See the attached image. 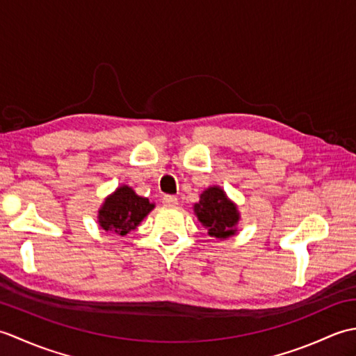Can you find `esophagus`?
<instances>
[{"label": "esophagus", "mask_w": 356, "mask_h": 356, "mask_svg": "<svg viewBox=\"0 0 356 356\" xmlns=\"http://www.w3.org/2000/svg\"><path fill=\"white\" fill-rule=\"evenodd\" d=\"M162 203H163L165 207H176L177 203H179V200H177L176 195H163Z\"/></svg>", "instance_id": "obj_1"}]
</instances>
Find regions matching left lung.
I'll list each match as a JSON object with an SVG mask.
<instances>
[{
    "label": "left lung",
    "mask_w": 356,
    "mask_h": 356,
    "mask_svg": "<svg viewBox=\"0 0 356 356\" xmlns=\"http://www.w3.org/2000/svg\"><path fill=\"white\" fill-rule=\"evenodd\" d=\"M194 214L208 229L209 237L228 238L237 234L240 211L220 186H209L194 203Z\"/></svg>",
    "instance_id": "8db88e82"
}]
</instances>
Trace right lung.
Here are the masks:
<instances>
[{
  "label": "right lung",
  "mask_w": 356,
  "mask_h": 356,
  "mask_svg": "<svg viewBox=\"0 0 356 356\" xmlns=\"http://www.w3.org/2000/svg\"><path fill=\"white\" fill-rule=\"evenodd\" d=\"M154 207L153 202L136 194L131 186L120 185L104 199L97 211V223L104 231L127 236L138 228Z\"/></svg>",
  "instance_id": "1"
}]
</instances>
